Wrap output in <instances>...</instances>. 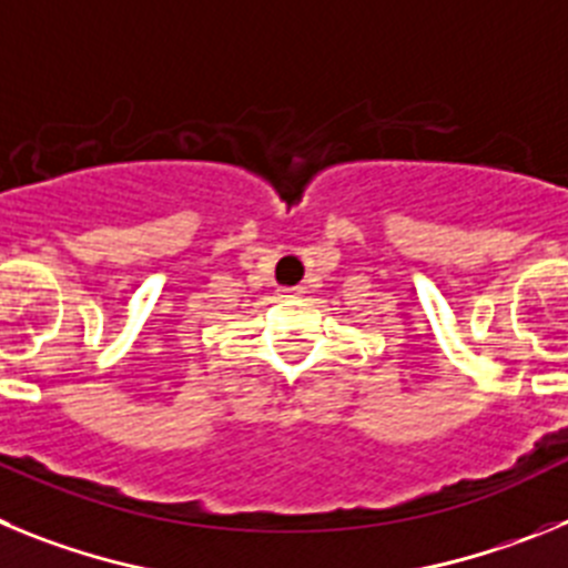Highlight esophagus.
<instances>
[{
  "mask_svg": "<svg viewBox=\"0 0 568 568\" xmlns=\"http://www.w3.org/2000/svg\"><path fill=\"white\" fill-rule=\"evenodd\" d=\"M301 293H304V290H301V287H281V290H278L281 298H298Z\"/></svg>",
  "mask_w": 568,
  "mask_h": 568,
  "instance_id": "34e87169",
  "label": "esophagus"
}]
</instances>
